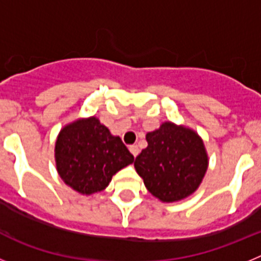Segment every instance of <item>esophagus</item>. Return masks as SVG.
Returning a JSON list of instances; mask_svg holds the SVG:
<instances>
[{
  "label": "esophagus",
  "instance_id": "esophagus-1",
  "mask_svg": "<svg viewBox=\"0 0 261 261\" xmlns=\"http://www.w3.org/2000/svg\"><path fill=\"white\" fill-rule=\"evenodd\" d=\"M129 150H130L133 156H137L138 153H140V149H138L137 145H130V146H129Z\"/></svg>",
  "mask_w": 261,
  "mask_h": 261
}]
</instances>
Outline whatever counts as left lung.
I'll use <instances>...</instances> for the list:
<instances>
[{"mask_svg": "<svg viewBox=\"0 0 261 261\" xmlns=\"http://www.w3.org/2000/svg\"><path fill=\"white\" fill-rule=\"evenodd\" d=\"M147 147L136 156L135 168L147 191L163 202L192 195L208 170V154L195 130L171 121L146 135Z\"/></svg>", "mask_w": 261, "mask_h": 261, "instance_id": "left-lung-1", "label": "left lung"}]
</instances>
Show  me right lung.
<instances>
[{
    "label": "right lung",
    "mask_w": 261,
    "mask_h": 261,
    "mask_svg": "<svg viewBox=\"0 0 261 261\" xmlns=\"http://www.w3.org/2000/svg\"><path fill=\"white\" fill-rule=\"evenodd\" d=\"M60 177L82 195L100 192L111 179L133 163L119 136H112L95 116L78 119L60 130L55 146Z\"/></svg>",
    "instance_id": "right-lung-1"
}]
</instances>
